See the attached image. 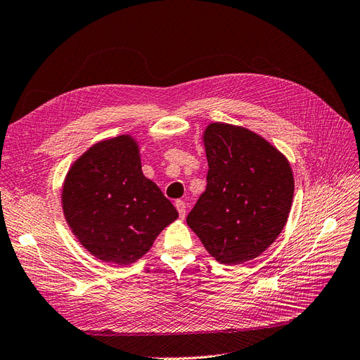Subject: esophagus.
Segmentation results:
<instances>
[{"label": "esophagus", "instance_id": "esophagus-1", "mask_svg": "<svg viewBox=\"0 0 360 360\" xmlns=\"http://www.w3.org/2000/svg\"><path fill=\"white\" fill-rule=\"evenodd\" d=\"M175 206H176V210L179 212V218L184 219L185 218V211H187V206H185V202L184 200H176Z\"/></svg>", "mask_w": 360, "mask_h": 360}]
</instances>
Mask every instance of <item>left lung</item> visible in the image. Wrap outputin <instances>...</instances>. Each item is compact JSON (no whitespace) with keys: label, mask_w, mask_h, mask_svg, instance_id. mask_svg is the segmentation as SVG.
Returning a JSON list of instances; mask_svg holds the SVG:
<instances>
[{"label":"left lung","mask_w":360,"mask_h":360,"mask_svg":"<svg viewBox=\"0 0 360 360\" xmlns=\"http://www.w3.org/2000/svg\"><path fill=\"white\" fill-rule=\"evenodd\" d=\"M202 141L207 185L187 224L206 251L224 264H240L268 250L283 231L295 178L287 157L245 127L211 122Z\"/></svg>","instance_id":"1"}]
</instances>
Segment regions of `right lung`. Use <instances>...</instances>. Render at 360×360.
Masks as SVG:
<instances>
[{"mask_svg":"<svg viewBox=\"0 0 360 360\" xmlns=\"http://www.w3.org/2000/svg\"><path fill=\"white\" fill-rule=\"evenodd\" d=\"M61 205L80 245L98 260L121 266L143 257L178 218L158 185L143 175L141 148L131 134L89 146L67 172Z\"/></svg>","mask_w":360,"mask_h":360,"instance_id":"1","label":"right lung"}]
</instances>
